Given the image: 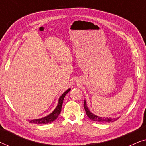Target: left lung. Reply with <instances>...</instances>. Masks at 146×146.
Here are the masks:
<instances>
[{
  "mask_svg": "<svg viewBox=\"0 0 146 146\" xmlns=\"http://www.w3.org/2000/svg\"><path fill=\"white\" fill-rule=\"evenodd\" d=\"M84 107L87 116L89 117L90 119H92V120L95 121H99V122H112V121H114L115 120H117L119 117H117V118H111V117H100L98 115H96L95 114H94L90 111V110L88 109V108L86 104V102L84 100Z\"/></svg>",
  "mask_w": 146,
  "mask_h": 146,
  "instance_id": "1",
  "label": "left lung"
}]
</instances>
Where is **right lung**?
I'll return each mask as SVG.
<instances>
[{"label":"right lung","mask_w":146,"mask_h":146,"mask_svg":"<svg viewBox=\"0 0 146 146\" xmlns=\"http://www.w3.org/2000/svg\"><path fill=\"white\" fill-rule=\"evenodd\" d=\"M71 90L70 88H68L66 91H65L60 96V97L58 99V103L56 107V108L52 112L50 113L49 115H46V116L42 117V118L39 119H29V121L30 123H36V124H46V123H51L57 119L58 115L61 112L62 110V106L63 104V100L65 96Z\"/></svg>","instance_id":"right-lung-1"}]
</instances>
